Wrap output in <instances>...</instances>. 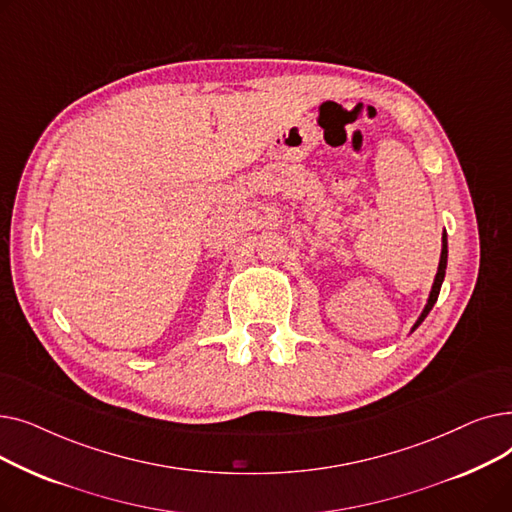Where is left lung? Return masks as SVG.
<instances>
[{
	"label": "left lung",
	"mask_w": 512,
	"mask_h": 512,
	"mask_svg": "<svg viewBox=\"0 0 512 512\" xmlns=\"http://www.w3.org/2000/svg\"><path fill=\"white\" fill-rule=\"evenodd\" d=\"M446 259H448V247H446V232H444V236H442V255H440V265H438V274H436V280H434V288H432V294H429V301H427V305H425V309H423L419 321L415 324V328L427 317V313L432 311L434 303L438 301V294H440V288H442V282H444V274H446ZM415 328H413V330H415Z\"/></svg>",
	"instance_id": "1"
}]
</instances>
